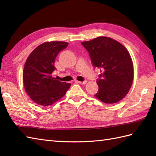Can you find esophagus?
Masks as SVG:
<instances>
[{
    "label": "esophagus",
    "instance_id": "obj_1",
    "mask_svg": "<svg viewBox=\"0 0 156 156\" xmlns=\"http://www.w3.org/2000/svg\"><path fill=\"white\" fill-rule=\"evenodd\" d=\"M78 83L79 84H87V81H83V82H82V81H78Z\"/></svg>",
    "mask_w": 156,
    "mask_h": 156
}]
</instances>
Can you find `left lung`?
<instances>
[{"mask_svg": "<svg viewBox=\"0 0 156 156\" xmlns=\"http://www.w3.org/2000/svg\"><path fill=\"white\" fill-rule=\"evenodd\" d=\"M94 67L101 68L94 97L107 104L118 102L126 97L133 84L134 70L130 54L121 43L101 36L82 42Z\"/></svg>", "mask_w": 156, "mask_h": 156, "instance_id": "obj_1", "label": "left lung"}]
</instances>
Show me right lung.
I'll list each match as a JSON object with an SVG mask.
<instances>
[{"instance_id":"add662e5","label":"right lung","mask_w":156,"mask_h":156,"mask_svg":"<svg viewBox=\"0 0 156 156\" xmlns=\"http://www.w3.org/2000/svg\"><path fill=\"white\" fill-rule=\"evenodd\" d=\"M68 45L64 41H47L29 54L24 65L23 80L25 92L35 103L51 105L64 97L70 87V83L62 82L52 76L55 58Z\"/></svg>"}]
</instances>
